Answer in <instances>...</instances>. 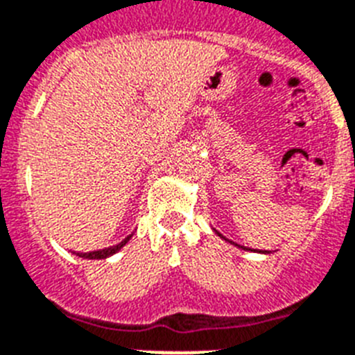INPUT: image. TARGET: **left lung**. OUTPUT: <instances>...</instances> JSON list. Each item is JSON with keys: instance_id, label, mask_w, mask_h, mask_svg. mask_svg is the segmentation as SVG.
Returning <instances> with one entry per match:
<instances>
[{"instance_id": "8db88e82", "label": "left lung", "mask_w": 355, "mask_h": 355, "mask_svg": "<svg viewBox=\"0 0 355 355\" xmlns=\"http://www.w3.org/2000/svg\"><path fill=\"white\" fill-rule=\"evenodd\" d=\"M217 235H219L220 239H224L219 232H217ZM224 241H226V239H224ZM235 246H239V244H235ZM239 248H242V246H239ZM242 250H248V248H242ZM259 253H268V251H259Z\"/></svg>"}]
</instances>
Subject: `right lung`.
Returning a JSON list of instances; mask_svg holds the SVG:
<instances>
[{
    "instance_id": "add662e5",
    "label": "right lung",
    "mask_w": 355,
    "mask_h": 355,
    "mask_svg": "<svg viewBox=\"0 0 355 355\" xmlns=\"http://www.w3.org/2000/svg\"><path fill=\"white\" fill-rule=\"evenodd\" d=\"M131 237H132V235H129V237H125L122 242H120V244H116V246L105 248V250H98V251H89V253H77V255H78V257H83V259H91V260H93V259H96V260L107 259V257L114 255L116 251L122 250V248L127 244V241H129V239H131Z\"/></svg>"
}]
</instances>
